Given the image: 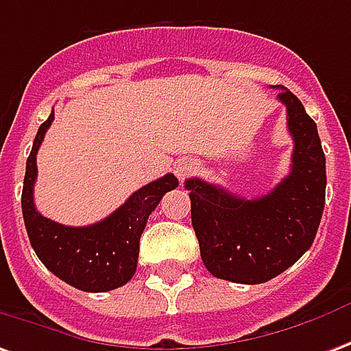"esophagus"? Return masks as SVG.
<instances>
[{
	"instance_id": "esophagus-1",
	"label": "esophagus",
	"mask_w": 351,
	"mask_h": 351,
	"mask_svg": "<svg viewBox=\"0 0 351 351\" xmlns=\"http://www.w3.org/2000/svg\"><path fill=\"white\" fill-rule=\"evenodd\" d=\"M195 161H192V159H178L175 163V175L180 178V180H184L188 175H192L193 171H195Z\"/></svg>"
}]
</instances>
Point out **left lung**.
I'll list each match as a JSON object with an SVG mask.
<instances>
[{
  "instance_id": "1",
  "label": "left lung",
  "mask_w": 351,
  "mask_h": 351,
  "mask_svg": "<svg viewBox=\"0 0 351 351\" xmlns=\"http://www.w3.org/2000/svg\"><path fill=\"white\" fill-rule=\"evenodd\" d=\"M293 136L291 173L266 195L245 199L188 178L201 261L218 279L258 285L291 268L312 247L325 207V154L302 102L279 85Z\"/></svg>"
}]
</instances>
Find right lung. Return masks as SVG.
Listing matches in <instances>:
<instances>
[{
    "mask_svg": "<svg viewBox=\"0 0 351 351\" xmlns=\"http://www.w3.org/2000/svg\"><path fill=\"white\" fill-rule=\"evenodd\" d=\"M55 119V110L43 121L34 138L22 186V217L39 261L56 278L85 293H106L133 278L138 262V243L152 210L161 197L178 186L175 175H165L125 201L110 217L90 226H64L38 213L34 184L38 178V156L43 136Z\"/></svg>",
    "mask_w": 351,
    "mask_h": 351,
    "instance_id": "right-lung-1",
    "label": "right lung"
}]
</instances>
